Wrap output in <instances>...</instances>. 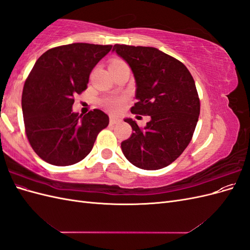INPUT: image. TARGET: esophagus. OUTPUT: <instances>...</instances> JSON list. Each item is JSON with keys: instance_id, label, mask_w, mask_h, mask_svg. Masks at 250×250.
Instances as JSON below:
<instances>
[{"instance_id": "1", "label": "esophagus", "mask_w": 250, "mask_h": 250, "mask_svg": "<svg viewBox=\"0 0 250 250\" xmlns=\"http://www.w3.org/2000/svg\"><path fill=\"white\" fill-rule=\"evenodd\" d=\"M109 123H110V125H116V124L120 123V120L117 119V118H115V117H110Z\"/></svg>"}]
</instances>
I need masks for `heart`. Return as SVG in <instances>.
Wrapping results in <instances>:
<instances>
[{
	"instance_id": "heart-1",
	"label": "heart",
	"mask_w": 250,
	"mask_h": 250,
	"mask_svg": "<svg viewBox=\"0 0 250 250\" xmlns=\"http://www.w3.org/2000/svg\"><path fill=\"white\" fill-rule=\"evenodd\" d=\"M121 64H126V62L120 58H115L110 62L109 66L121 65ZM126 102H127V98L125 96H113V97H108L106 99H104L102 101V104L108 111L112 113H120L125 108Z\"/></svg>"
}]
</instances>
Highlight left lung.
I'll return each instance as SVG.
<instances>
[{
    "label": "left lung",
    "mask_w": 250,
    "mask_h": 250,
    "mask_svg": "<svg viewBox=\"0 0 250 250\" xmlns=\"http://www.w3.org/2000/svg\"><path fill=\"white\" fill-rule=\"evenodd\" d=\"M112 51L130 65L137 84L134 115L150 116L142 128L131 119L130 138L121 143L125 157L135 167H167L190 144L200 113L195 81L187 66L152 47L115 44Z\"/></svg>",
    "instance_id": "obj_1"
}]
</instances>
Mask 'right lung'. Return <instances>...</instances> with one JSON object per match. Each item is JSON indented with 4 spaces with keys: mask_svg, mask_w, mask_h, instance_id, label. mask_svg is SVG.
<instances>
[{
    "mask_svg": "<svg viewBox=\"0 0 250 250\" xmlns=\"http://www.w3.org/2000/svg\"><path fill=\"white\" fill-rule=\"evenodd\" d=\"M111 44L76 42L52 48L36 60L21 95L25 132L34 152L54 166L82 161L109 123L100 109L78 115L74 96L86 89L89 74Z\"/></svg>",
    "mask_w": 250,
    "mask_h": 250,
    "instance_id": "add662e5",
    "label": "right lung"
}]
</instances>
